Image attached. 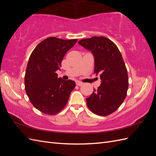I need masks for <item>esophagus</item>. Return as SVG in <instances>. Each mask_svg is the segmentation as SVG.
<instances>
[{"label": "esophagus", "instance_id": "esophagus-1", "mask_svg": "<svg viewBox=\"0 0 156 156\" xmlns=\"http://www.w3.org/2000/svg\"><path fill=\"white\" fill-rule=\"evenodd\" d=\"M83 83H82L81 81H77L76 82V85H77V86L81 87V86L83 85Z\"/></svg>", "mask_w": 156, "mask_h": 156}]
</instances>
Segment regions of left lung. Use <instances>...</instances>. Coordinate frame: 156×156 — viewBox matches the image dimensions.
Listing matches in <instances>:
<instances>
[{
    "instance_id": "left-lung-1",
    "label": "left lung",
    "mask_w": 156,
    "mask_h": 156,
    "mask_svg": "<svg viewBox=\"0 0 156 156\" xmlns=\"http://www.w3.org/2000/svg\"><path fill=\"white\" fill-rule=\"evenodd\" d=\"M83 48L92 51L95 61L94 73L100 75L101 85L87 98L93 113L105 116L116 111L124 101L129 86L128 75L116 44L104 36L79 40Z\"/></svg>"
}]
</instances>
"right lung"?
Masks as SVG:
<instances>
[{
    "label": "right lung",
    "instance_id": "obj_1",
    "mask_svg": "<svg viewBox=\"0 0 156 156\" xmlns=\"http://www.w3.org/2000/svg\"><path fill=\"white\" fill-rule=\"evenodd\" d=\"M77 41L49 37L41 41L30 56L25 75V90L33 106L44 114L53 115L62 111L75 87V81L58 78L56 72Z\"/></svg>",
    "mask_w": 156,
    "mask_h": 156
}]
</instances>
